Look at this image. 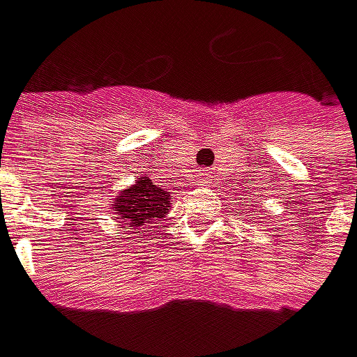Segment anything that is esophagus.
<instances>
[{
  "instance_id": "1",
  "label": "esophagus",
  "mask_w": 357,
  "mask_h": 357,
  "mask_svg": "<svg viewBox=\"0 0 357 357\" xmlns=\"http://www.w3.org/2000/svg\"><path fill=\"white\" fill-rule=\"evenodd\" d=\"M205 184H207V182H205Z\"/></svg>"
}]
</instances>
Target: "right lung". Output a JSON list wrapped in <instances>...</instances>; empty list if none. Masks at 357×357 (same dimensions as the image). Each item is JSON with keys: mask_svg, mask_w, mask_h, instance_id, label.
<instances>
[{"mask_svg": "<svg viewBox=\"0 0 357 357\" xmlns=\"http://www.w3.org/2000/svg\"><path fill=\"white\" fill-rule=\"evenodd\" d=\"M171 207V195L152 184L150 177H137L135 184L121 190L112 203V213L129 234L142 230L152 220L165 218Z\"/></svg>", "mask_w": 357, "mask_h": 357, "instance_id": "add662e5", "label": "right lung"}]
</instances>
